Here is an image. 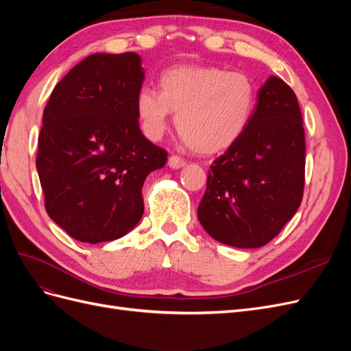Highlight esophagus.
<instances>
[{
    "instance_id": "esophagus-1",
    "label": "esophagus",
    "mask_w": 351,
    "mask_h": 351,
    "mask_svg": "<svg viewBox=\"0 0 351 351\" xmlns=\"http://www.w3.org/2000/svg\"><path fill=\"white\" fill-rule=\"evenodd\" d=\"M186 165V161L183 158H180L177 155H173L168 158V167L173 168V169H178V168H183Z\"/></svg>"
}]
</instances>
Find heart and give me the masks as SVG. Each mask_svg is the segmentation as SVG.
<instances>
[{
	"label": "heart",
	"mask_w": 351,
	"mask_h": 351,
	"mask_svg": "<svg viewBox=\"0 0 351 351\" xmlns=\"http://www.w3.org/2000/svg\"><path fill=\"white\" fill-rule=\"evenodd\" d=\"M161 92L142 86L136 114L149 139L165 133L171 112L186 145L199 154H217L246 132L256 105V89L246 74L219 67L176 66L159 77Z\"/></svg>",
	"instance_id": "obj_1"
}]
</instances>
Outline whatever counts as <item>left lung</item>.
I'll list each match as a JSON object with an SVG mask.
<instances>
[{"mask_svg": "<svg viewBox=\"0 0 351 351\" xmlns=\"http://www.w3.org/2000/svg\"><path fill=\"white\" fill-rule=\"evenodd\" d=\"M304 151L295 93L271 76L258 92L246 132L210 165L197 208L202 227L232 247L265 246L302 204Z\"/></svg>", "mask_w": 351, "mask_h": 351, "instance_id": "8db88e82", "label": "left lung"}]
</instances>
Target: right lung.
Masks as SVG:
<instances>
[{
    "instance_id": "obj_1",
    "label": "right lung",
    "mask_w": 351,
    "mask_h": 351,
    "mask_svg": "<svg viewBox=\"0 0 351 351\" xmlns=\"http://www.w3.org/2000/svg\"><path fill=\"white\" fill-rule=\"evenodd\" d=\"M143 79L136 52H97L57 83L44 110L36 169L45 209L79 241H111L132 231L143 215L146 177L167 162L137 121Z\"/></svg>"
}]
</instances>
